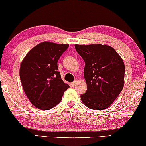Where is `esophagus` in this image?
Instances as JSON below:
<instances>
[{
    "label": "esophagus",
    "instance_id": "34e87169",
    "mask_svg": "<svg viewBox=\"0 0 146 146\" xmlns=\"http://www.w3.org/2000/svg\"><path fill=\"white\" fill-rule=\"evenodd\" d=\"M77 84H78V80H75L74 82H73L71 83V84L72 86H76Z\"/></svg>",
    "mask_w": 146,
    "mask_h": 146
}]
</instances>
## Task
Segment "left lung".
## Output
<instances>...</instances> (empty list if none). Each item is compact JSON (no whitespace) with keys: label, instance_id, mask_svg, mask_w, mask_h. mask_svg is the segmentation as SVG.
I'll use <instances>...</instances> for the list:
<instances>
[{"label":"left lung","instance_id":"left-lung-1","mask_svg":"<svg viewBox=\"0 0 146 146\" xmlns=\"http://www.w3.org/2000/svg\"><path fill=\"white\" fill-rule=\"evenodd\" d=\"M75 48L85 62L84 75L87 90L80 95L82 101L92 110L106 109L123 89V60L113 48L107 45L75 44Z\"/></svg>","mask_w":146,"mask_h":146}]
</instances>
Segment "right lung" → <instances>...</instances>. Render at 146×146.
Here are the masks:
<instances>
[{
	"instance_id": "right-lung-1",
	"label": "right lung",
	"mask_w": 146,
	"mask_h": 146,
	"mask_svg": "<svg viewBox=\"0 0 146 146\" xmlns=\"http://www.w3.org/2000/svg\"><path fill=\"white\" fill-rule=\"evenodd\" d=\"M68 44L44 42L25 56L20 68L23 89L31 103L41 110H49L59 104L69 88L58 71V61Z\"/></svg>"
}]
</instances>
